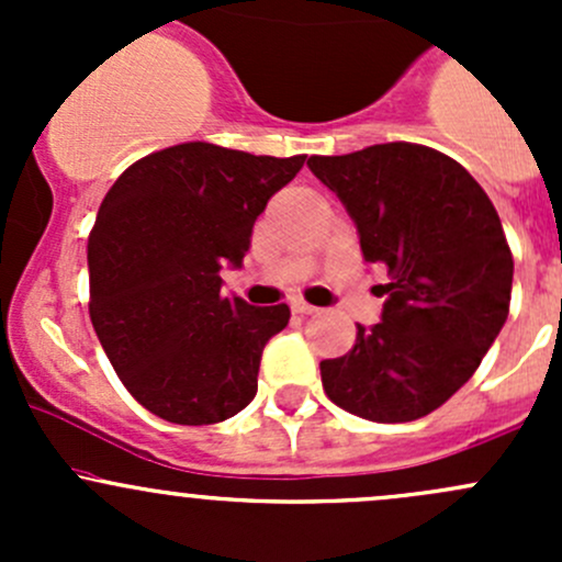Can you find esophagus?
<instances>
[{
	"label": "esophagus",
	"instance_id": "obj_1",
	"mask_svg": "<svg viewBox=\"0 0 562 562\" xmlns=\"http://www.w3.org/2000/svg\"><path fill=\"white\" fill-rule=\"evenodd\" d=\"M291 310L296 315H315L317 313V307H313V304H307V302H302V299L291 302Z\"/></svg>",
	"mask_w": 562,
	"mask_h": 562
}]
</instances>
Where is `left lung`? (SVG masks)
Returning a JSON list of instances; mask_svg holds the SVG:
<instances>
[{
    "instance_id": "obj_1",
    "label": "left lung",
    "mask_w": 562,
    "mask_h": 562,
    "mask_svg": "<svg viewBox=\"0 0 562 562\" xmlns=\"http://www.w3.org/2000/svg\"><path fill=\"white\" fill-rule=\"evenodd\" d=\"M342 201L367 263L383 266L381 321L321 361L334 405L381 424L416 422L479 370L508 317L514 258L490 195L429 146L375 144L310 157Z\"/></svg>"
}]
</instances>
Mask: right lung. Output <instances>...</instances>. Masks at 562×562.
I'll list each match as a JSON object with an SVG mask.
<instances>
[{
  "label": "right lung",
  "mask_w": 562,
  "mask_h": 562,
  "mask_svg": "<svg viewBox=\"0 0 562 562\" xmlns=\"http://www.w3.org/2000/svg\"><path fill=\"white\" fill-rule=\"evenodd\" d=\"M307 155L255 157L225 146H168L108 190L89 234V317L130 394L171 424H217L258 391L266 342L288 304L225 296L269 198Z\"/></svg>",
  "instance_id": "right-lung-1"
}]
</instances>
